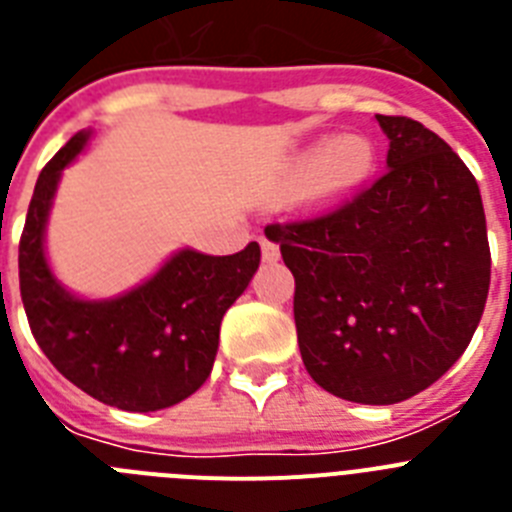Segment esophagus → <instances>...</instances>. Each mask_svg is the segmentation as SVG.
Wrapping results in <instances>:
<instances>
[{
    "label": "esophagus",
    "instance_id": "1",
    "mask_svg": "<svg viewBox=\"0 0 512 512\" xmlns=\"http://www.w3.org/2000/svg\"><path fill=\"white\" fill-rule=\"evenodd\" d=\"M259 243H261V256H264V261H277L279 259V246L271 238H266V235H259Z\"/></svg>",
    "mask_w": 512,
    "mask_h": 512
}]
</instances>
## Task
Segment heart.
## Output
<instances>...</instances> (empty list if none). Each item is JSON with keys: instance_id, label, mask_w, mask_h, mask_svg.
<instances>
[{"instance_id": "b5f03b06", "label": "heart", "mask_w": 512, "mask_h": 512, "mask_svg": "<svg viewBox=\"0 0 512 512\" xmlns=\"http://www.w3.org/2000/svg\"><path fill=\"white\" fill-rule=\"evenodd\" d=\"M374 164V146L364 135H343L338 140H325L307 148L297 158L295 171L300 176L318 174L320 194H346L372 176Z\"/></svg>"}]
</instances>
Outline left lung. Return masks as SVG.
<instances>
[{
    "label": "left lung",
    "mask_w": 512,
    "mask_h": 512,
    "mask_svg": "<svg viewBox=\"0 0 512 512\" xmlns=\"http://www.w3.org/2000/svg\"><path fill=\"white\" fill-rule=\"evenodd\" d=\"M387 174L312 217L266 225L295 277L305 369L330 395L395 405L472 341L490 289L477 179L418 120L377 115Z\"/></svg>",
    "instance_id": "1"
}]
</instances>
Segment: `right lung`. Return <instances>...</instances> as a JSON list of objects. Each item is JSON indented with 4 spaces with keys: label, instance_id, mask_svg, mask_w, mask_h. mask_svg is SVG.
I'll use <instances>...</instances> for the list:
<instances>
[{
    "label": "right lung",
    "instance_id": "obj_1",
    "mask_svg": "<svg viewBox=\"0 0 512 512\" xmlns=\"http://www.w3.org/2000/svg\"><path fill=\"white\" fill-rule=\"evenodd\" d=\"M76 133L40 171L20 238V295L27 323L63 377L94 400L151 413L187 400L212 372L223 315L259 269L251 241L233 256L179 251L156 277L117 300L87 302L53 279L43 230L61 171L84 148Z\"/></svg>",
    "mask_w": 512,
    "mask_h": 512
}]
</instances>
